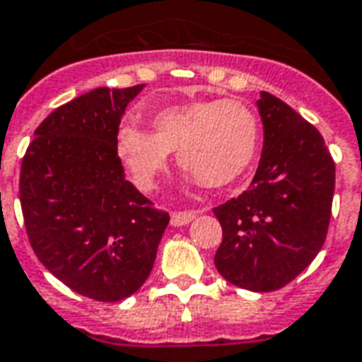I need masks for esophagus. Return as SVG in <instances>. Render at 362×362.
Here are the masks:
<instances>
[{
  "label": "esophagus",
  "mask_w": 362,
  "mask_h": 362,
  "mask_svg": "<svg viewBox=\"0 0 362 362\" xmlns=\"http://www.w3.org/2000/svg\"><path fill=\"white\" fill-rule=\"evenodd\" d=\"M195 216H197V212H195V211L173 212V216H170V224H173V226H186V224H189V222H192Z\"/></svg>",
  "instance_id": "34e87169"
}]
</instances>
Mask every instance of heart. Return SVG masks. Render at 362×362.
<instances>
[{"instance_id":"heart-1","label":"heart","mask_w":362,"mask_h":362,"mask_svg":"<svg viewBox=\"0 0 362 362\" xmlns=\"http://www.w3.org/2000/svg\"><path fill=\"white\" fill-rule=\"evenodd\" d=\"M153 131L125 123L115 134V150L140 189L150 192L169 169L170 151L178 165L206 187L230 186L255 161L260 121L239 100L206 98L157 110Z\"/></svg>"}]
</instances>
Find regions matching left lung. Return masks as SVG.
<instances>
[{"mask_svg":"<svg viewBox=\"0 0 362 362\" xmlns=\"http://www.w3.org/2000/svg\"><path fill=\"white\" fill-rule=\"evenodd\" d=\"M264 148L250 187L214 209L222 243L218 273L252 292L283 288L310 266L327 239L334 159L321 132L288 104L260 93Z\"/></svg>","mask_w":362,"mask_h":362,"instance_id":"obj_1","label":"left lung"}]
</instances>
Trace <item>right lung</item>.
<instances>
[{
  "label": "right lung",
  "mask_w": 362,
  "mask_h": 362,
  "mask_svg": "<svg viewBox=\"0 0 362 362\" xmlns=\"http://www.w3.org/2000/svg\"><path fill=\"white\" fill-rule=\"evenodd\" d=\"M144 89H98L35 129L21 167V206L35 256L71 291L119 302L144 285L169 212L125 180L115 134Z\"/></svg>",
  "instance_id": "obj_1"
}]
</instances>
